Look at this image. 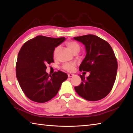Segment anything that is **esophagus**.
<instances>
[{
	"label": "esophagus",
	"mask_w": 133,
	"mask_h": 133,
	"mask_svg": "<svg viewBox=\"0 0 133 133\" xmlns=\"http://www.w3.org/2000/svg\"><path fill=\"white\" fill-rule=\"evenodd\" d=\"M73 76H74V74H68L69 78H71V77H73Z\"/></svg>",
	"instance_id": "esophagus-1"
}]
</instances>
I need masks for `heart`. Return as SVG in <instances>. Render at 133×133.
Masks as SVG:
<instances>
[{"label":"heart","mask_w":133,"mask_h":133,"mask_svg":"<svg viewBox=\"0 0 133 133\" xmlns=\"http://www.w3.org/2000/svg\"><path fill=\"white\" fill-rule=\"evenodd\" d=\"M66 45L73 54L78 53L79 51H80V46L76 42L72 41H68L66 43ZM59 50V46L55 48V49L54 50V52H53L54 57H56V55H57ZM75 66V64L74 63H73V62L65 63L63 64V66H62V68H63L64 70H66L67 71H72L73 69H74Z\"/></svg>","instance_id":"1"}]
</instances>
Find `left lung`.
<instances>
[{
  "label": "left lung",
  "mask_w": 133,
  "mask_h": 133,
  "mask_svg": "<svg viewBox=\"0 0 133 133\" xmlns=\"http://www.w3.org/2000/svg\"><path fill=\"white\" fill-rule=\"evenodd\" d=\"M74 39L85 46L86 51L79 71L90 72L87 78L79 75L82 82L74 87L75 91L87 101L102 99L111 91L116 78L118 63L113 50L108 42L94 35Z\"/></svg>",
  "instance_id": "1"
}]
</instances>
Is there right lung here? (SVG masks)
Segmentation results:
<instances>
[{"mask_svg":"<svg viewBox=\"0 0 133 133\" xmlns=\"http://www.w3.org/2000/svg\"><path fill=\"white\" fill-rule=\"evenodd\" d=\"M66 38L39 35L26 42L20 50L16 65L19 85L26 97L35 102L44 103L57 94L68 75L61 71L52 75L46 72V64L54 62L55 48Z\"/></svg>","mask_w":133,"mask_h":133,"instance_id":"obj_1","label":"right lung"}]
</instances>
